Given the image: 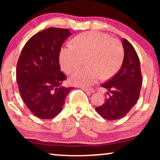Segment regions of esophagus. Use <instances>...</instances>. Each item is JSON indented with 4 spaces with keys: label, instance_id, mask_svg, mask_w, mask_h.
<instances>
[{
    "label": "esophagus",
    "instance_id": "obj_1",
    "mask_svg": "<svg viewBox=\"0 0 160 160\" xmlns=\"http://www.w3.org/2000/svg\"><path fill=\"white\" fill-rule=\"evenodd\" d=\"M82 89L85 92H87L88 93H92L95 92V90H94L93 88H83L82 87Z\"/></svg>",
    "mask_w": 160,
    "mask_h": 160
}]
</instances>
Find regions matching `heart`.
<instances>
[{
  "label": "heart",
  "mask_w": 160,
  "mask_h": 160,
  "mask_svg": "<svg viewBox=\"0 0 160 160\" xmlns=\"http://www.w3.org/2000/svg\"><path fill=\"white\" fill-rule=\"evenodd\" d=\"M74 46L61 50L60 64L65 73H71L87 60L89 68L72 74V84L87 87L100 79L107 80L117 73L124 59V48L119 39L100 32H87L78 36Z\"/></svg>",
  "instance_id": "b5f03b06"
}]
</instances>
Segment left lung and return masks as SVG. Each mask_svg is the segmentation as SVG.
<instances>
[{"label": "left lung", "mask_w": 160, "mask_h": 160, "mask_svg": "<svg viewBox=\"0 0 160 160\" xmlns=\"http://www.w3.org/2000/svg\"><path fill=\"white\" fill-rule=\"evenodd\" d=\"M124 56L122 67L108 82L101 84L108 89L109 95L104 104L95 108L107 120L124 117L136 103L142 84L141 65L134 47L128 40L122 39Z\"/></svg>", "instance_id": "left-lung-1"}]
</instances>
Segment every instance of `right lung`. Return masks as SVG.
Wrapping results in <instances>:
<instances>
[{
	"instance_id": "right-lung-1",
	"label": "right lung",
	"mask_w": 160,
	"mask_h": 160,
	"mask_svg": "<svg viewBox=\"0 0 160 160\" xmlns=\"http://www.w3.org/2000/svg\"><path fill=\"white\" fill-rule=\"evenodd\" d=\"M71 35L67 28H47L32 36L19 55L16 71L19 92L28 109L40 119L55 117L73 89L61 86L67 77L59 62L61 47Z\"/></svg>"
}]
</instances>
